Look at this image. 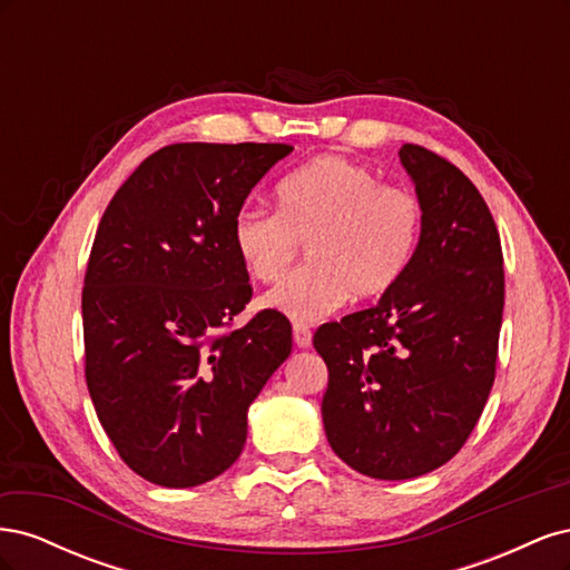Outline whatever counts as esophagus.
<instances>
[{"instance_id": "34e87169", "label": "esophagus", "mask_w": 570, "mask_h": 570, "mask_svg": "<svg viewBox=\"0 0 570 570\" xmlns=\"http://www.w3.org/2000/svg\"><path fill=\"white\" fill-rule=\"evenodd\" d=\"M312 327L304 325V323H295V344L299 350L312 347Z\"/></svg>"}]
</instances>
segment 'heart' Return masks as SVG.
<instances>
[{
  "instance_id": "b5f03b06",
  "label": "heart",
  "mask_w": 570,
  "mask_h": 570,
  "mask_svg": "<svg viewBox=\"0 0 570 570\" xmlns=\"http://www.w3.org/2000/svg\"><path fill=\"white\" fill-rule=\"evenodd\" d=\"M275 204L278 212H239L233 245L245 271L264 285L281 283L306 245L312 264L266 297L295 323L331 316L352 295H385L419 249L421 199L344 157L327 154L289 170L275 185Z\"/></svg>"
}]
</instances>
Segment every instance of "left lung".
<instances>
[{
    "mask_svg": "<svg viewBox=\"0 0 570 570\" xmlns=\"http://www.w3.org/2000/svg\"><path fill=\"white\" fill-rule=\"evenodd\" d=\"M423 230L409 268L375 306L323 323V425L333 452L377 480L440 469L490 396L504 312V256L478 187L440 154L404 145Z\"/></svg>",
    "mask_w": 570,
    "mask_h": 570,
    "instance_id": "1",
    "label": "left lung"
}]
</instances>
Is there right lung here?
<instances>
[{
	"mask_svg": "<svg viewBox=\"0 0 570 570\" xmlns=\"http://www.w3.org/2000/svg\"><path fill=\"white\" fill-rule=\"evenodd\" d=\"M289 145L178 142L109 202L82 287L85 381L118 456L161 488L237 461L247 409L292 352V325L252 299L233 220Z\"/></svg>",
	"mask_w": 570,
	"mask_h": 570,
	"instance_id": "1",
	"label": "right lung"
}]
</instances>
